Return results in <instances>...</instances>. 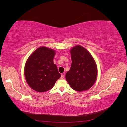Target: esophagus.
Segmentation results:
<instances>
[{
    "instance_id": "esophagus-1",
    "label": "esophagus",
    "mask_w": 127,
    "mask_h": 127,
    "mask_svg": "<svg viewBox=\"0 0 127 127\" xmlns=\"http://www.w3.org/2000/svg\"><path fill=\"white\" fill-rule=\"evenodd\" d=\"M64 74H61L60 78H61V79H64Z\"/></svg>"
}]
</instances>
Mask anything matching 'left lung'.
<instances>
[{
    "mask_svg": "<svg viewBox=\"0 0 127 127\" xmlns=\"http://www.w3.org/2000/svg\"><path fill=\"white\" fill-rule=\"evenodd\" d=\"M72 63L66 74L68 84L76 91L82 92L94 85L97 75V67L93 57L87 50L76 45L70 50Z\"/></svg>",
    "mask_w": 127,
    "mask_h": 127,
    "instance_id": "8db88e82",
    "label": "left lung"
}]
</instances>
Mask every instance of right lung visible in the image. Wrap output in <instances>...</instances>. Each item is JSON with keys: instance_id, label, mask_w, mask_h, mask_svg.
<instances>
[{"instance_id": "add662e5", "label": "right lung", "mask_w": 127, "mask_h": 127, "mask_svg": "<svg viewBox=\"0 0 127 127\" xmlns=\"http://www.w3.org/2000/svg\"><path fill=\"white\" fill-rule=\"evenodd\" d=\"M55 50L45 47L34 51L27 60L24 75L26 82L33 90L44 92L51 90L61 76L53 63Z\"/></svg>"}]
</instances>
